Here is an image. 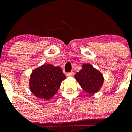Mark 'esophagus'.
<instances>
[{"mask_svg":"<svg viewBox=\"0 0 132 132\" xmlns=\"http://www.w3.org/2000/svg\"><path fill=\"white\" fill-rule=\"evenodd\" d=\"M73 75H74V72H68V73L66 74V76H67L68 77H71V76H73Z\"/></svg>","mask_w":132,"mask_h":132,"instance_id":"esophagus-1","label":"esophagus"}]
</instances>
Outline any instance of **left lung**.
<instances>
[{
	"mask_svg": "<svg viewBox=\"0 0 132 132\" xmlns=\"http://www.w3.org/2000/svg\"><path fill=\"white\" fill-rule=\"evenodd\" d=\"M75 78L83 90L92 94L99 91L104 81L102 74L88 63L82 66L81 70L76 72Z\"/></svg>",
	"mask_w": 132,
	"mask_h": 132,
	"instance_id": "8db88e82",
	"label": "left lung"
}]
</instances>
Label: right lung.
I'll use <instances>...</instances> for the list:
<instances>
[{
  "label": "right lung",
  "instance_id": "add662e5",
  "mask_svg": "<svg viewBox=\"0 0 132 132\" xmlns=\"http://www.w3.org/2000/svg\"><path fill=\"white\" fill-rule=\"evenodd\" d=\"M66 76L59 66L45 64L36 68L31 72L29 80V87L36 97L49 100L60 88Z\"/></svg>",
  "mask_w": 132,
  "mask_h": 132
}]
</instances>
